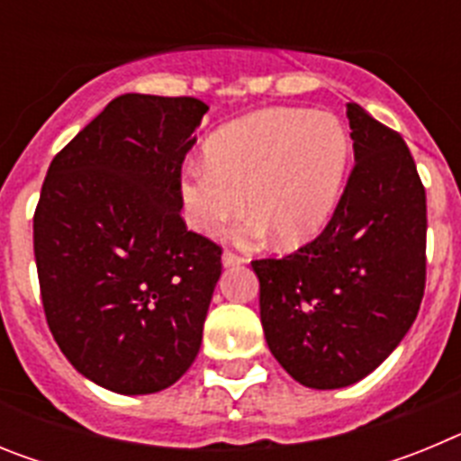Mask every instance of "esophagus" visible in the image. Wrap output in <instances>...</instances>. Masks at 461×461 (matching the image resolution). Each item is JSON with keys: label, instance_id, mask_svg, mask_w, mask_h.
<instances>
[{"label": "esophagus", "instance_id": "1", "mask_svg": "<svg viewBox=\"0 0 461 461\" xmlns=\"http://www.w3.org/2000/svg\"><path fill=\"white\" fill-rule=\"evenodd\" d=\"M242 263H244L242 256L233 254V251H223V256H221V266L223 267H235V266H242Z\"/></svg>", "mask_w": 461, "mask_h": 461}]
</instances>
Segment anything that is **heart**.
Segmentation results:
<instances>
[{
    "mask_svg": "<svg viewBox=\"0 0 461 461\" xmlns=\"http://www.w3.org/2000/svg\"><path fill=\"white\" fill-rule=\"evenodd\" d=\"M351 136L339 117L304 108L258 110L221 126L205 145V164L186 166L180 195L186 221L217 235L244 207L242 242L275 233L300 247L323 230L344 198Z\"/></svg>",
    "mask_w": 461,
    "mask_h": 461,
    "instance_id": "b5f03b06",
    "label": "heart"
}]
</instances>
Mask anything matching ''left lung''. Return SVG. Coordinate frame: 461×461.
<instances>
[{
	"instance_id": "8db88e82",
	"label": "left lung",
	"mask_w": 461,
	"mask_h": 461,
	"mask_svg": "<svg viewBox=\"0 0 461 461\" xmlns=\"http://www.w3.org/2000/svg\"><path fill=\"white\" fill-rule=\"evenodd\" d=\"M346 117L356 168L335 217L295 254L251 263L272 356L313 390L372 374L406 337L425 293L427 201L413 157L357 104Z\"/></svg>"
}]
</instances>
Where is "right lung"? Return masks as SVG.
<instances>
[{
	"label": "right lung",
	"mask_w": 461,
	"mask_h": 461,
	"mask_svg": "<svg viewBox=\"0 0 461 461\" xmlns=\"http://www.w3.org/2000/svg\"><path fill=\"white\" fill-rule=\"evenodd\" d=\"M207 105L124 94L52 158L34 214L48 328L117 394L173 385L201 351L221 249L186 230L180 173Z\"/></svg>",
	"instance_id": "1"
}]
</instances>
